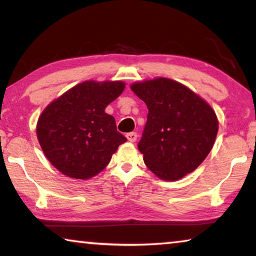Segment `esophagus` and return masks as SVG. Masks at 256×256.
Instances as JSON below:
<instances>
[{"instance_id": "obj_1", "label": "esophagus", "mask_w": 256, "mask_h": 256, "mask_svg": "<svg viewBox=\"0 0 256 256\" xmlns=\"http://www.w3.org/2000/svg\"><path fill=\"white\" fill-rule=\"evenodd\" d=\"M126 137H127L129 142H135L137 140V134L136 132H128V134H126Z\"/></svg>"}]
</instances>
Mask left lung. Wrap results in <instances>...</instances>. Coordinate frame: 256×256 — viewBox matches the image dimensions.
<instances>
[{"label":"left lung","mask_w":256,"mask_h":256,"mask_svg":"<svg viewBox=\"0 0 256 256\" xmlns=\"http://www.w3.org/2000/svg\"><path fill=\"white\" fill-rule=\"evenodd\" d=\"M130 88L149 110L138 150L151 172L166 181L195 171L212 149L218 120L208 102L176 80L158 77Z\"/></svg>","instance_id":"8db88e82"}]
</instances>
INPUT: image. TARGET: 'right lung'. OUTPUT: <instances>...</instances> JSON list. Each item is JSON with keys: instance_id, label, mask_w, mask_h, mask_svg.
Instances as JSON below:
<instances>
[{"instance_id": "add662e5", "label": "right lung", "mask_w": 256, "mask_h": 256, "mask_svg": "<svg viewBox=\"0 0 256 256\" xmlns=\"http://www.w3.org/2000/svg\"><path fill=\"white\" fill-rule=\"evenodd\" d=\"M124 86L121 80H85L42 110L36 137L48 160L62 174L80 180L97 176L127 140L116 130V119L105 112Z\"/></svg>"}]
</instances>
